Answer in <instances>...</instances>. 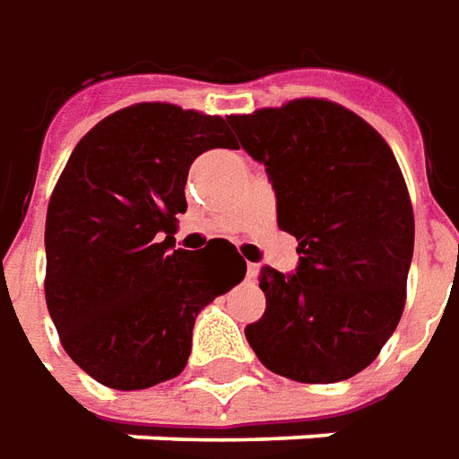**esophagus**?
Returning <instances> with one entry per match:
<instances>
[{"label": "esophagus", "mask_w": 459, "mask_h": 459, "mask_svg": "<svg viewBox=\"0 0 459 459\" xmlns=\"http://www.w3.org/2000/svg\"><path fill=\"white\" fill-rule=\"evenodd\" d=\"M246 274H248L251 281H256V277H259V264H246Z\"/></svg>", "instance_id": "esophagus-1"}]
</instances>
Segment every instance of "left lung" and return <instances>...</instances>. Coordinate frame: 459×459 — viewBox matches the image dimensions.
Returning <instances> with one entry per match:
<instances>
[{"instance_id": "obj_1", "label": "left lung", "mask_w": 459, "mask_h": 459, "mask_svg": "<svg viewBox=\"0 0 459 459\" xmlns=\"http://www.w3.org/2000/svg\"><path fill=\"white\" fill-rule=\"evenodd\" d=\"M226 119L266 167L279 229L302 254L292 277L261 269L266 309L246 340L284 378L345 381L376 360L406 305L414 211L402 167L368 121L327 99Z\"/></svg>"}]
</instances>
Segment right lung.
<instances>
[{
    "label": "right lung",
    "mask_w": 459,
    "mask_h": 459,
    "mask_svg": "<svg viewBox=\"0 0 459 459\" xmlns=\"http://www.w3.org/2000/svg\"><path fill=\"white\" fill-rule=\"evenodd\" d=\"M238 150L223 117L175 103L99 121L60 172L45 221V302L65 353L119 391L180 376L198 312L246 274L236 246H175L193 160Z\"/></svg>",
    "instance_id": "right-lung-1"
}]
</instances>
